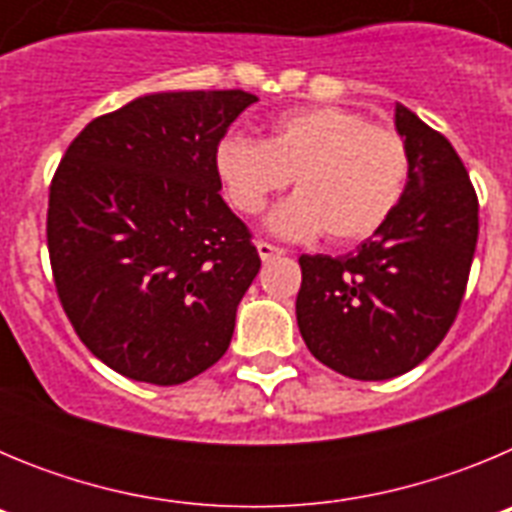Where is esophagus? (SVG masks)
I'll return each mask as SVG.
<instances>
[{"mask_svg": "<svg viewBox=\"0 0 512 512\" xmlns=\"http://www.w3.org/2000/svg\"><path fill=\"white\" fill-rule=\"evenodd\" d=\"M256 248H259L261 261H271V259H279V256H284V248L274 246V243H269V241H256Z\"/></svg>", "mask_w": 512, "mask_h": 512, "instance_id": "1", "label": "esophagus"}]
</instances>
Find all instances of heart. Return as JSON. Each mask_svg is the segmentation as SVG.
Segmentation results:
<instances>
[{
	"instance_id": "heart-1",
	"label": "heart",
	"mask_w": 512,
	"mask_h": 512,
	"mask_svg": "<svg viewBox=\"0 0 512 512\" xmlns=\"http://www.w3.org/2000/svg\"><path fill=\"white\" fill-rule=\"evenodd\" d=\"M215 171L241 215H259L292 179L297 194L271 215V228L289 238L323 230L330 243L346 246L395 215L408 189L410 153L397 130L323 104L277 117L264 143L225 135L215 146Z\"/></svg>"
}]
</instances>
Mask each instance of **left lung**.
I'll list each match as a JSON object with an SVG mask.
<instances>
[{
    "label": "left lung",
    "instance_id": "8db88e82",
    "mask_svg": "<svg viewBox=\"0 0 512 512\" xmlns=\"http://www.w3.org/2000/svg\"><path fill=\"white\" fill-rule=\"evenodd\" d=\"M410 179L395 215L348 256H300L297 325L310 354L364 382L392 379L428 359L467 292L479 202L459 153L397 104Z\"/></svg>",
    "mask_w": 512,
    "mask_h": 512
}]
</instances>
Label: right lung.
I'll return each mask as SVG.
<instances>
[{
	"label": "right lung",
	"instance_id": "add662e5",
	"mask_svg": "<svg viewBox=\"0 0 512 512\" xmlns=\"http://www.w3.org/2000/svg\"><path fill=\"white\" fill-rule=\"evenodd\" d=\"M259 102L243 89L133 99L81 130L48 194V256L66 318L99 361L171 387L228 351L259 274L220 197L215 146Z\"/></svg>",
	"mask_w": 512,
	"mask_h": 512
}]
</instances>
